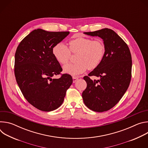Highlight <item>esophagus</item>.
Returning <instances> with one entry per match:
<instances>
[{"label":"esophagus","instance_id":"34e87169","mask_svg":"<svg viewBox=\"0 0 148 148\" xmlns=\"http://www.w3.org/2000/svg\"><path fill=\"white\" fill-rule=\"evenodd\" d=\"M78 79V77H75V76H73V82H75Z\"/></svg>","mask_w":148,"mask_h":148}]
</instances>
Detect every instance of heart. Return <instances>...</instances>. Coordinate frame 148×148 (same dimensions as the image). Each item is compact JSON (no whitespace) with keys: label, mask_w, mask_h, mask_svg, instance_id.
I'll return each mask as SVG.
<instances>
[{"label":"heart","mask_w":148,"mask_h":148,"mask_svg":"<svg viewBox=\"0 0 148 148\" xmlns=\"http://www.w3.org/2000/svg\"><path fill=\"white\" fill-rule=\"evenodd\" d=\"M69 47L64 43H58L54 45L52 51L56 60L62 65L67 64L71 57V51L77 54L74 64L64 67L66 73L77 75L85 72L87 69L94 70L101 63L105 52L102 40H92L87 37H78L70 40Z\"/></svg>","instance_id":"1"}]
</instances>
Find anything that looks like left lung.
Segmentation results:
<instances>
[{
    "label": "left lung",
    "instance_id": "left-lung-1",
    "mask_svg": "<svg viewBox=\"0 0 148 148\" xmlns=\"http://www.w3.org/2000/svg\"><path fill=\"white\" fill-rule=\"evenodd\" d=\"M84 33L101 37L105 52L99 66L88 76L84 77L87 86L82 97L91 110L107 111L115 106L128 88L132 75L131 52L122 38L110 29ZM91 76L100 77V79L92 80L89 77Z\"/></svg>",
    "mask_w": 148,
    "mask_h": 148
}]
</instances>
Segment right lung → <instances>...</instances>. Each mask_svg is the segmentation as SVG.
I'll list each match as a JSON object with an SVG mask.
<instances>
[{"mask_svg":"<svg viewBox=\"0 0 148 148\" xmlns=\"http://www.w3.org/2000/svg\"><path fill=\"white\" fill-rule=\"evenodd\" d=\"M70 33L34 30L18 45L15 53L14 75L24 97L33 107L45 112L60 107L72 77L62 74V69L53 54V48Z\"/></svg>","mask_w":148,"mask_h":148,"instance_id":"obj_1","label":"right lung"}]
</instances>
